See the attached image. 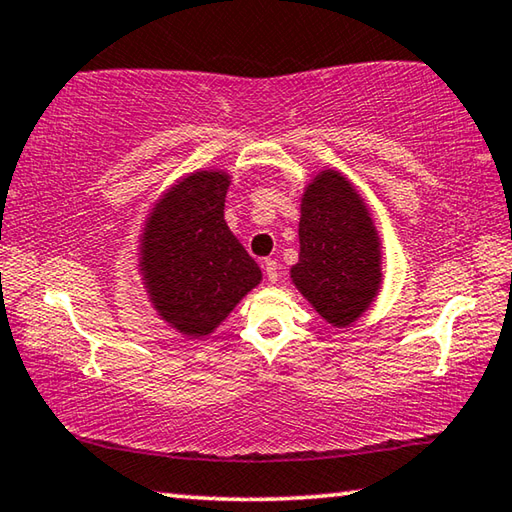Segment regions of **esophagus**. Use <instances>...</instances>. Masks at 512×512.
I'll use <instances>...</instances> for the list:
<instances>
[{"mask_svg":"<svg viewBox=\"0 0 512 512\" xmlns=\"http://www.w3.org/2000/svg\"><path fill=\"white\" fill-rule=\"evenodd\" d=\"M264 273L268 277V282L271 284L277 282V275H280V264H277V259H273V257L264 259Z\"/></svg>","mask_w":512,"mask_h":512,"instance_id":"34e87169","label":"esophagus"}]
</instances>
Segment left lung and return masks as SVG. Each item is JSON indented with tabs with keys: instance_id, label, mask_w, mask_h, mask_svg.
<instances>
[{
	"instance_id": "1",
	"label": "left lung",
	"mask_w": 512,
	"mask_h": 512,
	"mask_svg": "<svg viewBox=\"0 0 512 512\" xmlns=\"http://www.w3.org/2000/svg\"><path fill=\"white\" fill-rule=\"evenodd\" d=\"M298 239L291 282L329 325L350 327L381 289V241L368 205L341 171H318L305 187Z\"/></svg>"
}]
</instances>
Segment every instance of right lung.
Returning a JSON list of instances; mask_svg holds the SVG:
<instances>
[{
  "label": "right lung",
  "mask_w": 512,
  "mask_h": 512,
  "mask_svg": "<svg viewBox=\"0 0 512 512\" xmlns=\"http://www.w3.org/2000/svg\"><path fill=\"white\" fill-rule=\"evenodd\" d=\"M230 173L198 169L176 180L146 214L140 275L153 309L187 339H205L262 271L223 219Z\"/></svg>",
  "instance_id": "obj_1"
}]
</instances>
